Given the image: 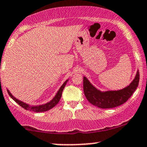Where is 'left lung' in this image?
<instances>
[{"mask_svg": "<svg viewBox=\"0 0 147 147\" xmlns=\"http://www.w3.org/2000/svg\"><path fill=\"white\" fill-rule=\"evenodd\" d=\"M140 72L138 70L136 77L129 86L120 90L101 91L94 86L90 81L84 77V95L90 104L101 109H112L125 103L136 90L139 84Z\"/></svg>", "mask_w": 147, "mask_h": 147, "instance_id": "left-lung-1", "label": "left lung"}]
</instances>
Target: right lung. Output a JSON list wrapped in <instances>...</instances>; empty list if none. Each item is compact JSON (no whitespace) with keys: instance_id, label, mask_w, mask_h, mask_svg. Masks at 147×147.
I'll return each instance as SVG.
<instances>
[{"instance_id":"right-lung-1","label":"right lung","mask_w":147,"mask_h":147,"mask_svg":"<svg viewBox=\"0 0 147 147\" xmlns=\"http://www.w3.org/2000/svg\"><path fill=\"white\" fill-rule=\"evenodd\" d=\"M69 79L65 80L64 82V83L62 84L61 86L60 87V88L59 89V90L57 91V92L56 93V95H55V97L52 98L50 102L45 103V104H40V105H30V104H27V103H25L22 101L19 100V99H16L14 96L12 95V94L10 92V91L7 89V90L8 94L11 97V98L17 103L18 104H19L21 107H23V109H25V110L28 111H33V112H36V113H41V112H45V111H48L50 109H52L53 107H55V106L59 102V100L61 99V97L62 95V92H63L64 88H65V85H66L67 82H68Z\"/></svg>"}]
</instances>
